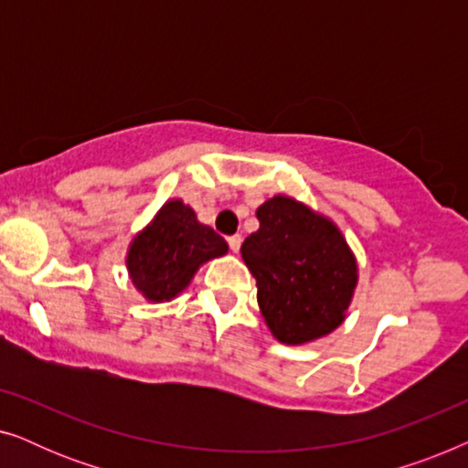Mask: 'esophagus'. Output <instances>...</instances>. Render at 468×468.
I'll return each instance as SVG.
<instances>
[{
    "label": "esophagus",
    "mask_w": 468,
    "mask_h": 468,
    "mask_svg": "<svg viewBox=\"0 0 468 468\" xmlns=\"http://www.w3.org/2000/svg\"><path fill=\"white\" fill-rule=\"evenodd\" d=\"M228 245H229V249H232L234 253H239V251H240V245H242V236H240V234L229 236V239H228Z\"/></svg>",
    "instance_id": "esophagus-1"
}]
</instances>
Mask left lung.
I'll list each match as a JSON object with an SVG mask.
<instances>
[{
    "instance_id": "obj_1",
    "label": "left lung",
    "mask_w": 468,
    "mask_h": 468,
    "mask_svg": "<svg viewBox=\"0 0 468 468\" xmlns=\"http://www.w3.org/2000/svg\"><path fill=\"white\" fill-rule=\"evenodd\" d=\"M260 229L242 242L268 328L285 345L330 335L345 319L357 264L341 229L287 196L258 208Z\"/></svg>"
}]
</instances>
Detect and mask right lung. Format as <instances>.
Returning <instances> with one entry per match:
<instances>
[{
  "label": "right lung",
  "instance_id": "right-lung-1",
  "mask_svg": "<svg viewBox=\"0 0 468 468\" xmlns=\"http://www.w3.org/2000/svg\"><path fill=\"white\" fill-rule=\"evenodd\" d=\"M228 242L202 226L181 200L165 202L149 226L132 240L127 271L151 303L178 296L204 261L226 255Z\"/></svg>",
  "mask_w": 468,
  "mask_h": 468
}]
</instances>
